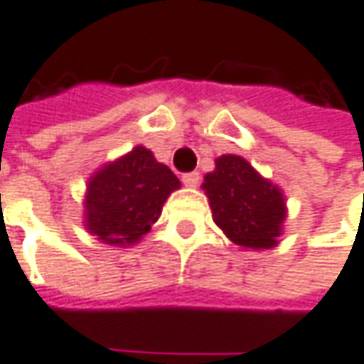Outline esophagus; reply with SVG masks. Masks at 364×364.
<instances>
[{
	"label": "esophagus",
	"instance_id": "esophagus-1",
	"mask_svg": "<svg viewBox=\"0 0 364 364\" xmlns=\"http://www.w3.org/2000/svg\"><path fill=\"white\" fill-rule=\"evenodd\" d=\"M181 181L185 187H198L200 185V173H187V175H183Z\"/></svg>",
	"mask_w": 364,
	"mask_h": 364
}]
</instances>
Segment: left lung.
Here are the masks:
<instances>
[{"mask_svg":"<svg viewBox=\"0 0 364 364\" xmlns=\"http://www.w3.org/2000/svg\"><path fill=\"white\" fill-rule=\"evenodd\" d=\"M216 168L203 177L202 189L212 218L241 249L278 245L287 220V198L278 185L262 177L243 156L223 154Z\"/></svg>","mask_w":364,"mask_h":364,"instance_id":"left-lung-1","label":"left lung"}]
</instances>
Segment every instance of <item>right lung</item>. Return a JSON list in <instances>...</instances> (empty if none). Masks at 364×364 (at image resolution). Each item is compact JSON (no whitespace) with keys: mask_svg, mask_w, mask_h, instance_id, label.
Instances as JSON below:
<instances>
[{"mask_svg":"<svg viewBox=\"0 0 364 364\" xmlns=\"http://www.w3.org/2000/svg\"><path fill=\"white\" fill-rule=\"evenodd\" d=\"M181 187L177 175L136 146L102 164L88 179L84 196V226L105 245L129 247L141 241L159 220L162 205Z\"/></svg>","mask_w":364,"mask_h":364,"instance_id":"add662e5","label":"right lung"}]
</instances>
